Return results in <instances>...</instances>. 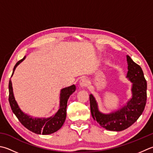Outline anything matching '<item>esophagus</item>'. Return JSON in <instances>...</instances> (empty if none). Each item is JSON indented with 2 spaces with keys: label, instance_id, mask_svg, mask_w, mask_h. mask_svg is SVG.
I'll use <instances>...</instances> for the list:
<instances>
[{
  "label": "esophagus",
  "instance_id": "esophagus-1",
  "mask_svg": "<svg viewBox=\"0 0 153 153\" xmlns=\"http://www.w3.org/2000/svg\"><path fill=\"white\" fill-rule=\"evenodd\" d=\"M79 84L81 87H82V88H85V87L88 86V81L85 78V77H83V78H82L80 80Z\"/></svg>",
  "mask_w": 153,
  "mask_h": 153
}]
</instances>
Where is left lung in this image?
<instances>
[{
  "label": "left lung",
  "mask_w": 153,
  "mask_h": 153,
  "mask_svg": "<svg viewBox=\"0 0 153 153\" xmlns=\"http://www.w3.org/2000/svg\"><path fill=\"white\" fill-rule=\"evenodd\" d=\"M127 60L128 64L127 77L133 82V97L126 106L111 114H103L99 111L94 96L89 95L92 117L107 130L121 131L126 129L137 121L145 109L147 97V84L144 74L140 65L134 62L130 56H127Z\"/></svg>",
  "instance_id": "obj_1"
}]
</instances>
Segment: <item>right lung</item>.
Instances as JSON below:
<instances>
[{
    "label": "right lung",
    "mask_w": 153,
    "mask_h": 153,
    "mask_svg": "<svg viewBox=\"0 0 153 153\" xmlns=\"http://www.w3.org/2000/svg\"><path fill=\"white\" fill-rule=\"evenodd\" d=\"M25 58H24L18 62L16 65H14L13 69L14 71L16 66L21 62H22ZM9 97L8 101L10 103V105L13 112L19 121L26 128H28L32 132L36 134H49L56 132L60 128L66 117V108L67 103L69 97L70 96L72 93L76 91V86L74 85H71L68 88H65L62 89L60 94V106L59 109L56 113V114L48 119H33L30 116H28L25 114L20 109L19 105L15 101V99L13 95V87H12V82L10 79L9 81Z\"/></svg>",
    "instance_id": "1"
}]
</instances>
